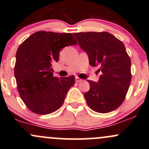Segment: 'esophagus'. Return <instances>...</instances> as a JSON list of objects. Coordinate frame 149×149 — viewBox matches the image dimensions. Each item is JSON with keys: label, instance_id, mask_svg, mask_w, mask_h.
I'll use <instances>...</instances> for the list:
<instances>
[{"label": "esophagus", "instance_id": "esophagus-1", "mask_svg": "<svg viewBox=\"0 0 149 149\" xmlns=\"http://www.w3.org/2000/svg\"><path fill=\"white\" fill-rule=\"evenodd\" d=\"M82 79H80V78L77 77H75V81H76L77 82H81V81H82Z\"/></svg>", "mask_w": 149, "mask_h": 149}]
</instances>
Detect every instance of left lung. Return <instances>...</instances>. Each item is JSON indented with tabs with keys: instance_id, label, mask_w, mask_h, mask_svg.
Listing matches in <instances>:
<instances>
[{
	"instance_id": "left-lung-1",
	"label": "left lung",
	"mask_w": 149,
	"mask_h": 149,
	"mask_svg": "<svg viewBox=\"0 0 149 149\" xmlns=\"http://www.w3.org/2000/svg\"><path fill=\"white\" fill-rule=\"evenodd\" d=\"M78 44L88 55L89 63L100 72L97 82L87 79L90 90L84 94L94 111L107 113L123 103L131 81V59L125 45L108 32L74 33Z\"/></svg>"
}]
</instances>
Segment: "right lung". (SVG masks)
Masks as SVG:
<instances>
[{
  "label": "right lung",
  "mask_w": 149,
  "mask_h": 149,
  "mask_svg": "<svg viewBox=\"0 0 149 149\" xmlns=\"http://www.w3.org/2000/svg\"><path fill=\"white\" fill-rule=\"evenodd\" d=\"M77 44L70 33L40 31L19 46L14 75L20 97L31 111L47 115L62 106L67 92L74 85V76L54 77L52 64L59 61L64 47Z\"/></svg>",
  "instance_id": "1"
}]
</instances>
